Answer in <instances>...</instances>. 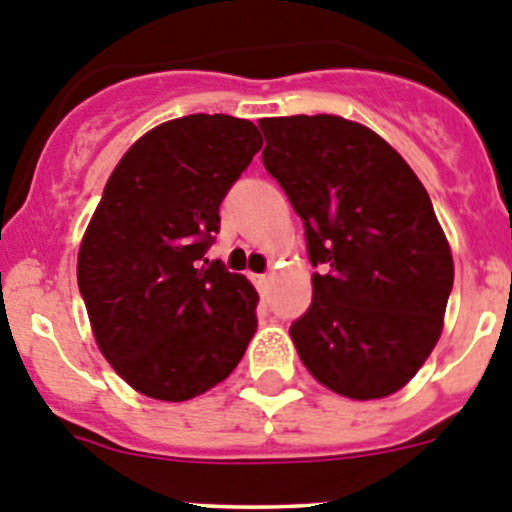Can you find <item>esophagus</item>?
I'll list each match as a JSON object with an SVG mask.
<instances>
[{
  "label": "esophagus",
  "mask_w": 512,
  "mask_h": 512,
  "mask_svg": "<svg viewBox=\"0 0 512 512\" xmlns=\"http://www.w3.org/2000/svg\"><path fill=\"white\" fill-rule=\"evenodd\" d=\"M255 283L257 290H260L262 295H267V290H270V275H255Z\"/></svg>",
  "instance_id": "1"
}]
</instances>
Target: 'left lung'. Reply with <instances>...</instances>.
<instances>
[{
	"instance_id": "obj_1",
	"label": "left lung",
	"mask_w": 512,
	"mask_h": 512,
	"mask_svg": "<svg viewBox=\"0 0 512 512\" xmlns=\"http://www.w3.org/2000/svg\"><path fill=\"white\" fill-rule=\"evenodd\" d=\"M262 164L303 219L313 303L290 326L300 361L348 399H384L437 346L450 242L412 166L341 116L262 118Z\"/></svg>"
}]
</instances>
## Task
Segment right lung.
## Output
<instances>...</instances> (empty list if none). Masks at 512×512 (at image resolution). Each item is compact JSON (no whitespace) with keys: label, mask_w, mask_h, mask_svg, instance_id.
Instances as JSON below:
<instances>
[{"label":"right lung","mask_w":512,"mask_h":512,"mask_svg":"<svg viewBox=\"0 0 512 512\" xmlns=\"http://www.w3.org/2000/svg\"><path fill=\"white\" fill-rule=\"evenodd\" d=\"M260 148L255 123L194 113L143 133L105 181L78 285L100 353L138 394L194 399L232 374L255 336L257 290L204 252L224 194Z\"/></svg>","instance_id":"obj_1"}]
</instances>
